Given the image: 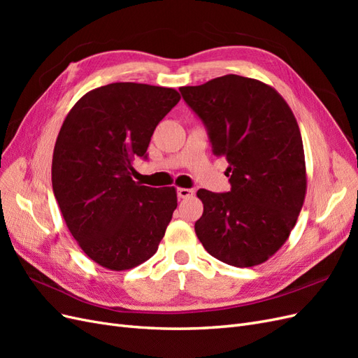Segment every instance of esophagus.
<instances>
[{
  "instance_id": "obj_1",
  "label": "esophagus",
  "mask_w": 358,
  "mask_h": 358,
  "mask_svg": "<svg viewBox=\"0 0 358 358\" xmlns=\"http://www.w3.org/2000/svg\"><path fill=\"white\" fill-rule=\"evenodd\" d=\"M194 196V191L189 188H178V197L179 199H188Z\"/></svg>"
}]
</instances>
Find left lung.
<instances>
[{
    "instance_id": "1",
    "label": "left lung",
    "mask_w": 358,
    "mask_h": 358,
    "mask_svg": "<svg viewBox=\"0 0 358 358\" xmlns=\"http://www.w3.org/2000/svg\"><path fill=\"white\" fill-rule=\"evenodd\" d=\"M180 92L208 127L213 155L230 164L229 192L197 191L199 241L222 263L262 264L287 242L306 196L296 116L272 86L237 74L182 86Z\"/></svg>"
}]
</instances>
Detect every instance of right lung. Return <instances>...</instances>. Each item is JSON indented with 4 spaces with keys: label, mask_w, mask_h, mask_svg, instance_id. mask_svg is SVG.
Here are the masks:
<instances>
[{
    "label": "right lung",
    "mask_w": 358,
    "mask_h": 358,
    "mask_svg": "<svg viewBox=\"0 0 358 358\" xmlns=\"http://www.w3.org/2000/svg\"><path fill=\"white\" fill-rule=\"evenodd\" d=\"M180 100L176 90L116 82L86 92L64 119L52 187L64 221L92 262L115 272L152 257L178 208L175 187L134 182L157 125Z\"/></svg>",
    "instance_id": "right-lung-1"
}]
</instances>
